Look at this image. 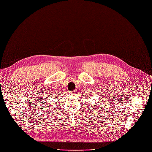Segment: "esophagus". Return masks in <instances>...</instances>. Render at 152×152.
<instances>
[{
	"label": "esophagus",
	"mask_w": 152,
	"mask_h": 152,
	"mask_svg": "<svg viewBox=\"0 0 152 152\" xmlns=\"http://www.w3.org/2000/svg\"><path fill=\"white\" fill-rule=\"evenodd\" d=\"M71 94H72V95H75V92H74H74H72Z\"/></svg>",
	"instance_id": "34e87169"
}]
</instances>
